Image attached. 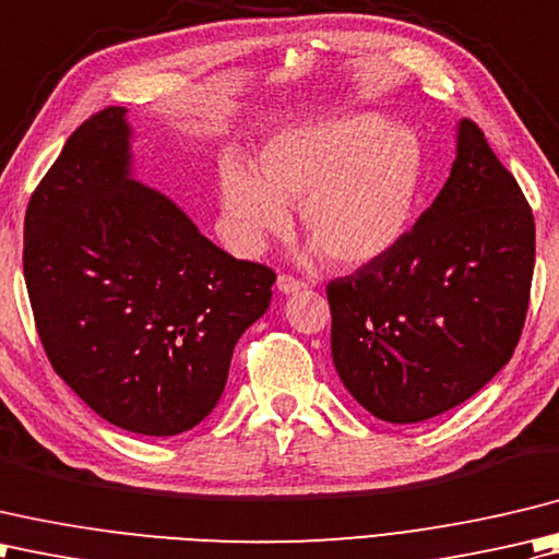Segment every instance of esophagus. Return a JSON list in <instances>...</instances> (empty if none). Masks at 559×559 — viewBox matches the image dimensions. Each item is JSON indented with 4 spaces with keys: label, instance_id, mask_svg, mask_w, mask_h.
Listing matches in <instances>:
<instances>
[{
    "label": "esophagus",
    "instance_id": "obj_1",
    "mask_svg": "<svg viewBox=\"0 0 559 559\" xmlns=\"http://www.w3.org/2000/svg\"><path fill=\"white\" fill-rule=\"evenodd\" d=\"M306 287H309V284H306L304 280H296V277H292V275H280V277H277V289L284 292V294L301 292V289H306Z\"/></svg>",
    "mask_w": 559,
    "mask_h": 559
}]
</instances>
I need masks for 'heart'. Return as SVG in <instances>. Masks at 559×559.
Wrapping results in <instances>:
<instances>
[{"mask_svg":"<svg viewBox=\"0 0 559 559\" xmlns=\"http://www.w3.org/2000/svg\"><path fill=\"white\" fill-rule=\"evenodd\" d=\"M423 144L379 116H349L282 132L258 156V176L236 162L219 174L238 248L255 250L289 222L333 265L357 267L401 241L423 188Z\"/></svg>","mask_w":559,"mask_h":559,"instance_id":"obj_1","label":"heart"}]
</instances>
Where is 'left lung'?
Listing matches in <instances>:
<instances>
[{"instance_id":"obj_1","label":"left lung","mask_w":559,"mask_h":559,"mask_svg":"<svg viewBox=\"0 0 559 559\" xmlns=\"http://www.w3.org/2000/svg\"><path fill=\"white\" fill-rule=\"evenodd\" d=\"M533 263L531 204L465 118L431 207L389 253L328 282L330 349L345 389L393 425L468 401L514 355Z\"/></svg>"}]
</instances>
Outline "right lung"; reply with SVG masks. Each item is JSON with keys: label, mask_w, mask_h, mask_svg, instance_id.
Wrapping results in <instances>:
<instances>
[{"label": "right lung", "mask_w": 559, "mask_h": 559, "mask_svg": "<svg viewBox=\"0 0 559 559\" xmlns=\"http://www.w3.org/2000/svg\"><path fill=\"white\" fill-rule=\"evenodd\" d=\"M24 277L57 376L106 423L144 437L180 435L212 413L277 280L130 178L118 106L79 124L33 190Z\"/></svg>", "instance_id": "right-lung-1"}]
</instances>
